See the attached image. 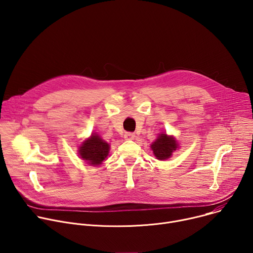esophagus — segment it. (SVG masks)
Masks as SVG:
<instances>
[{"instance_id":"1","label":"esophagus","mask_w":253,"mask_h":253,"mask_svg":"<svg viewBox=\"0 0 253 253\" xmlns=\"http://www.w3.org/2000/svg\"><path fill=\"white\" fill-rule=\"evenodd\" d=\"M124 138L126 140H133L135 138V133H133V132H126L124 134Z\"/></svg>"}]
</instances>
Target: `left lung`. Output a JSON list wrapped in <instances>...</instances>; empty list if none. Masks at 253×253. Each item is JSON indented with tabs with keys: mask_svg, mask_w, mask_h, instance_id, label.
I'll use <instances>...</instances> for the list:
<instances>
[{
	"mask_svg": "<svg viewBox=\"0 0 253 253\" xmlns=\"http://www.w3.org/2000/svg\"><path fill=\"white\" fill-rule=\"evenodd\" d=\"M151 148L157 159L165 160L172 155L173 151L176 150L177 142L172 136L160 134L156 141L152 143Z\"/></svg>",
	"mask_w": 253,
	"mask_h": 253,
	"instance_id": "8db88e82",
	"label": "left lung"
}]
</instances>
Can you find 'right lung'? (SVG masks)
<instances>
[{"label":"right lung","mask_w":253,"mask_h":253,"mask_svg":"<svg viewBox=\"0 0 253 253\" xmlns=\"http://www.w3.org/2000/svg\"><path fill=\"white\" fill-rule=\"evenodd\" d=\"M108 153H109V144L96 134H92L88 140L83 142L79 148L81 158L91 165L101 164Z\"/></svg>","instance_id":"right-lung-1"}]
</instances>
